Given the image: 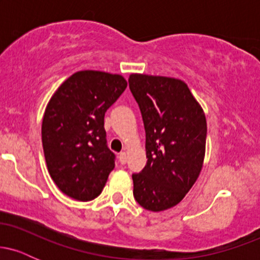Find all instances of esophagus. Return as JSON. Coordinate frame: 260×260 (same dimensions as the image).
Returning <instances> with one entry per match:
<instances>
[{
  "label": "esophagus",
  "instance_id": "esophagus-1",
  "mask_svg": "<svg viewBox=\"0 0 260 260\" xmlns=\"http://www.w3.org/2000/svg\"><path fill=\"white\" fill-rule=\"evenodd\" d=\"M118 160H120L121 165H124L127 162V154L126 153H120L118 155Z\"/></svg>",
  "mask_w": 260,
  "mask_h": 260
}]
</instances>
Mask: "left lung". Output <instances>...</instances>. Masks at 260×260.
<instances>
[{"mask_svg": "<svg viewBox=\"0 0 260 260\" xmlns=\"http://www.w3.org/2000/svg\"><path fill=\"white\" fill-rule=\"evenodd\" d=\"M128 84L142 113L148 159L132 175L134 199L147 210H166L184 198L201 174L205 115L180 79L131 74Z\"/></svg>", "mask_w": 260, "mask_h": 260, "instance_id": "obj_1", "label": "left lung"}]
</instances>
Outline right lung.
I'll return each instance as SVG.
<instances>
[{"instance_id": "1", "label": "right lung", "mask_w": 260, "mask_h": 260, "mask_svg": "<svg viewBox=\"0 0 260 260\" xmlns=\"http://www.w3.org/2000/svg\"><path fill=\"white\" fill-rule=\"evenodd\" d=\"M126 88L118 74L80 71L47 104L41 126L45 160L56 186L71 198H96L115 168L104 117Z\"/></svg>"}]
</instances>
